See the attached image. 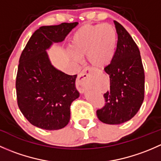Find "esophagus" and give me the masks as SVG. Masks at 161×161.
I'll list each match as a JSON object with an SVG mask.
<instances>
[{
  "label": "esophagus",
  "instance_id": "esophagus-1",
  "mask_svg": "<svg viewBox=\"0 0 161 161\" xmlns=\"http://www.w3.org/2000/svg\"><path fill=\"white\" fill-rule=\"evenodd\" d=\"M92 75V71L90 69H84L80 74L79 75L77 81H76V87L80 92H83L90 86L91 83Z\"/></svg>",
  "mask_w": 161,
  "mask_h": 161
}]
</instances>
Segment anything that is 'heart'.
Listing matches in <instances>:
<instances>
[{
    "instance_id": "heart-1",
    "label": "heart",
    "mask_w": 161,
    "mask_h": 161,
    "mask_svg": "<svg viewBox=\"0 0 161 161\" xmlns=\"http://www.w3.org/2000/svg\"><path fill=\"white\" fill-rule=\"evenodd\" d=\"M117 42L116 30L111 24H87L76 30L71 36L69 43L71 58L79 61L80 58L87 56L92 66L104 67L114 56Z\"/></svg>"
}]
</instances>
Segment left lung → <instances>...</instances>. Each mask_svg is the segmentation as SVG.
Returning a JSON list of instances; mask_svg holds the SVG:
<instances>
[{
    "label": "left lung",
    "mask_w": 161,
    "mask_h": 161,
    "mask_svg": "<svg viewBox=\"0 0 161 161\" xmlns=\"http://www.w3.org/2000/svg\"><path fill=\"white\" fill-rule=\"evenodd\" d=\"M118 34L114 56L104 71L110 77V90L103 94L104 106L97 111L100 121L119 125L129 121L144 100L145 74L140 51L130 34L114 21Z\"/></svg>",
    "instance_id": "obj_1"
}]
</instances>
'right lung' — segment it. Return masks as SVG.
I'll list each match as a JSON object with an SVG mask.
<instances>
[{"label": "right lung", "instance_id": "1", "mask_svg": "<svg viewBox=\"0 0 161 161\" xmlns=\"http://www.w3.org/2000/svg\"><path fill=\"white\" fill-rule=\"evenodd\" d=\"M78 22L41 26L35 31L19 58L16 95L19 109L32 125L46 130L63 129L70 121V106L79 97L77 75L55 69L46 50L64 40Z\"/></svg>", "mask_w": 161, "mask_h": 161}]
</instances>
